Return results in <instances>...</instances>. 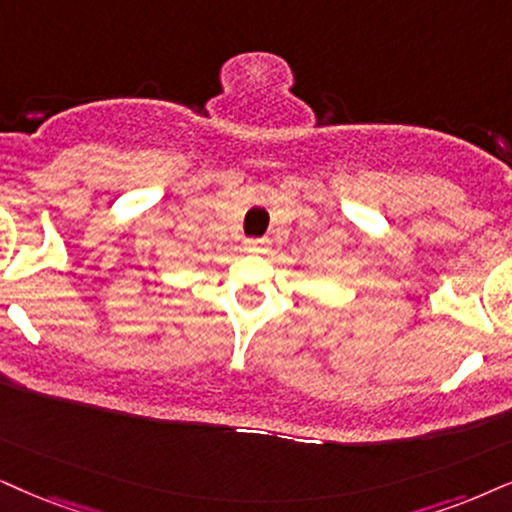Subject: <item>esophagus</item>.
I'll return each instance as SVG.
<instances>
[{"mask_svg":"<svg viewBox=\"0 0 512 512\" xmlns=\"http://www.w3.org/2000/svg\"><path fill=\"white\" fill-rule=\"evenodd\" d=\"M269 248L271 243L264 241V238H252V241L243 243V250L252 252V255H264V252H269Z\"/></svg>","mask_w":512,"mask_h":512,"instance_id":"esophagus-1","label":"esophagus"}]
</instances>
